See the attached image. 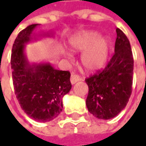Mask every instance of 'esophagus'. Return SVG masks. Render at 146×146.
<instances>
[{
    "mask_svg": "<svg viewBox=\"0 0 146 146\" xmlns=\"http://www.w3.org/2000/svg\"><path fill=\"white\" fill-rule=\"evenodd\" d=\"M82 80V78H80L78 75H76L75 73H71V76H70V83L72 84H75L76 82Z\"/></svg>",
    "mask_w": 146,
    "mask_h": 146,
    "instance_id": "1",
    "label": "esophagus"
}]
</instances>
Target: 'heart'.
I'll return each instance as SVG.
<instances>
[{
    "mask_svg": "<svg viewBox=\"0 0 146 146\" xmlns=\"http://www.w3.org/2000/svg\"><path fill=\"white\" fill-rule=\"evenodd\" d=\"M69 46L73 52H84L82 65L87 70L93 71L105 66L109 57L110 43L97 31H81L70 37Z\"/></svg>",
    "mask_w": 146,
    "mask_h": 146,
    "instance_id": "b5f03b06",
    "label": "heart"
}]
</instances>
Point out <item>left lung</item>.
Segmentation results:
<instances>
[{
    "label": "left lung",
    "mask_w": 146,
    "mask_h": 146,
    "mask_svg": "<svg viewBox=\"0 0 146 146\" xmlns=\"http://www.w3.org/2000/svg\"><path fill=\"white\" fill-rule=\"evenodd\" d=\"M115 53L103 70L85 80L88 86L86 106L100 119H110L125 108L132 94L133 57L130 42L116 29Z\"/></svg>",
    "instance_id": "8db88e82"
}]
</instances>
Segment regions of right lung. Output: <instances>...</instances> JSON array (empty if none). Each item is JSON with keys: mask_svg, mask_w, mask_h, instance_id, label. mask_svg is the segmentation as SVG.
Instances as JSON below:
<instances>
[{"mask_svg": "<svg viewBox=\"0 0 146 146\" xmlns=\"http://www.w3.org/2000/svg\"><path fill=\"white\" fill-rule=\"evenodd\" d=\"M38 25H29L19 33L13 44L10 63L14 92L21 108L34 120L44 123L62 112V98L69 93L71 84L69 71L56 70L48 62H28L25 44L36 39L32 34Z\"/></svg>", "mask_w": 146, "mask_h": 146, "instance_id": "add662e5", "label": "right lung"}]
</instances>
